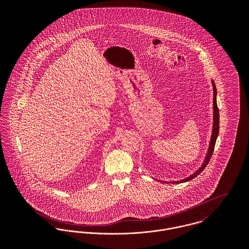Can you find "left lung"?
<instances>
[{
    "label": "left lung",
    "instance_id": "left-lung-1",
    "mask_svg": "<svg viewBox=\"0 0 249 249\" xmlns=\"http://www.w3.org/2000/svg\"><path fill=\"white\" fill-rule=\"evenodd\" d=\"M212 82V86H213V128H212V134H211V139H210V143H209V147L207 149V153H206V156L204 157V160L201 164V166L194 173L192 174L191 176H189L188 178H183L181 180H178V181H171V183H183V182H187V181H190L192 179H194L195 178H196L204 169L205 167L208 165L209 161H210V158L213 154V147H214V144H215V141H216V138H217V135H218V131H219V113H218V108H217V105H216V88H215V84L213 82V80L211 81ZM161 182H167L169 183L168 181H162V180H159Z\"/></svg>",
    "mask_w": 249,
    "mask_h": 249
}]
</instances>
